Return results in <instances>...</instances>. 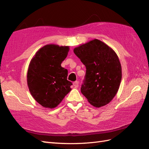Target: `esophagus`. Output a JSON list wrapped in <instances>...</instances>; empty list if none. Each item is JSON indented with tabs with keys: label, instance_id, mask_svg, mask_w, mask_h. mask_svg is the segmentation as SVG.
I'll use <instances>...</instances> for the list:
<instances>
[{
	"label": "esophagus",
	"instance_id": "obj_1",
	"mask_svg": "<svg viewBox=\"0 0 149 149\" xmlns=\"http://www.w3.org/2000/svg\"><path fill=\"white\" fill-rule=\"evenodd\" d=\"M73 85H74V86L75 88H78V86H79V82L78 81H74L73 83Z\"/></svg>",
	"mask_w": 149,
	"mask_h": 149
}]
</instances>
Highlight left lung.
<instances>
[{
	"mask_svg": "<svg viewBox=\"0 0 149 149\" xmlns=\"http://www.w3.org/2000/svg\"><path fill=\"white\" fill-rule=\"evenodd\" d=\"M73 52L86 68L81 93L96 107L109 103L122 79L121 65L116 52L97 39L81 45Z\"/></svg>",
	"mask_w": 149,
	"mask_h": 149,
	"instance_id": "1",
	"label": "left lung"
}]
</instances>
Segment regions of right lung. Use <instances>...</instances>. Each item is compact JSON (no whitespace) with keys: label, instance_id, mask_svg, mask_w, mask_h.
Returning <instances> with one entry per match:
<instances>
[{"label":"right lung","instance_id":"obj_1","mask_svg":"<svg viewBox=\"0 0 149 149\" xmlns=\"http://www.w3.org/2000/svg\"><path fill=\"white\" fill-rule=\"evenodd\" d=\"M68 46L49 44L36 52L27 71V84L31 95L46 108L56 107L71 88L67 80L68 70L61 64L68 53Z\"/></svg>","mask_w":149,"mask_h":149}]
</instances>
